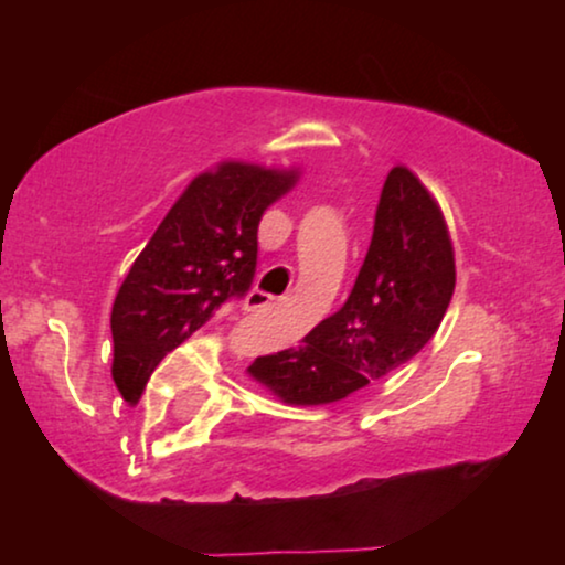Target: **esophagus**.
Masks as SVG:
<instances>
[{
    "instance_id": "1",
    "label": "esophagus",
    "mask_w": 565,
    "mask_h": 565,
    "mask_svg": "<svg viewBox=\"0 0 565 565\" xmlns=\"http://www.w3.org/2000/svg\"><path fill=\"white\" fill-rule=\"evenodd\" d=\"M270 305H274V297L265 295L260 289L249 291V297H246V310H265L270 308Z\"/></svg>"
}]
</instances>
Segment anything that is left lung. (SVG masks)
Returning a JSON list of instances; mask_svg holds the SVG:
<instances>
[{
    "label": "left lung",
    "mask_w": 565,
    "mask_h": 565,
    "mask_svg": "<svg viewBox=\"0 0 565 565\" xmlns=\"http://www.w3.org/2000/svg\"><path fill=\"white\" fill-rule=\"evenodd\" d=\"M454 284V244L440 204L417 174L395 164L348 302L300 345L260 355L246 374L281 404H337L385 380L433 340Z\"/></svg>",
    "instance_id": "left-lung-1"
}]
</instances>
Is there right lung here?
<instances>
[{"mask_svg": "<svg viewBox=\"0 0 565 565\" xmlns=\"http://www.w3.org/2000/svg\"><path fill=\"white\" fill-rule=\"evenodd\" d=\"M300 174V167L223 159L185 185L116 291L111 377L127 401L140 398L167 353L244 297L265 210Z\"/></svg>", "mask_w": 565, "mask_h": 565, "instance_id": "1", "label": "right lung"}]
</instances>
